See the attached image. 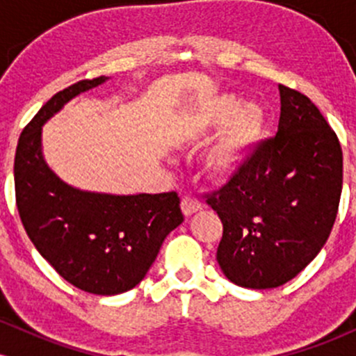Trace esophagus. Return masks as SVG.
Instances as JSON below:
<instances>
[{"label": "esophagus", "mask_w": 356, "mask_h": 356, "mask_svg": "<svg viewBox=\"0 0 356 356\" xmlns=\"http://www.w3.org/2000/svg\"><path fill=\"white\" fill-rule=\"evenodd\" d=\"M181 209L184 212V216L186 218H191V216H194L195 212H199L202 209V204L197 201V199H192V197H184L182 202H181Z\"/></svg>", "instance_id": "esophagus-1"}]
</instances>
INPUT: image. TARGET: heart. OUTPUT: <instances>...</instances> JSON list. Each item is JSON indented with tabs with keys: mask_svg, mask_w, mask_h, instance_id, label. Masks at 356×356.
<instances>
[{
	"mask_svg": "<svg viewBox=\"0 0 356 356\" xmlns=\"http://www.w3.org/2000/svg\"><path fill=\"white\" fill-rule=\"evenodd\" d=\"M239 105L234 95H222L207 110L206 124L209 129L225 127L204 159V169L216 181H226L238 172L266 132L264 108L257 104H246L241 108Z\"/></svg>",
	"mask_w": 356,
	"mask_h": 356,
	"instance_id": "b5f03b06",
	"label": "heart"
}]
</instances>
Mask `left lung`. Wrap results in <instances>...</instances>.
Here are the masks:
<instances>
[{
	"instance_id": "8db88e82",
	"label": "left lung",
	"mask_w": 356,
	"mask_h": 356,
	"mask_svg": "<svg viewBox=\"0 0 356 356\" xmlns=\"http://www.w3.org/2000/svg\"><path fill=\"white\" fill-rule=\"evenodd\" d=\"M281 115L231 181L207 197L222 222L218 263L234 284L269 289L316 257L337 219L343 154L316 105L280 85Z\"/></svg>"
}]
</instances>
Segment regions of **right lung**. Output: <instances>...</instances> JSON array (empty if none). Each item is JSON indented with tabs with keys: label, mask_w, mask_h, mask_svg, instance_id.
Masks as SVG:
<instances>
[{
	"label": "right lung",
	"mask_w": 356,
	"mask_h": 356,
	"mask_svg": "<svg viewBox=\"0 0 356 356\" xmlns=\"http://www.w3.org/2000/svg\"><path fill=\"white\" fill-rule=\"evenodd\" d=\"M108 80H81L53 95L23 129L15 155L16 207L28 238L55 271L92 295L129 291L184 220L177 192L112 195L75 189L42 154V127L67 102Z\"/></svg>",
	"instance_id": "obj_1"
}]
</instances>
